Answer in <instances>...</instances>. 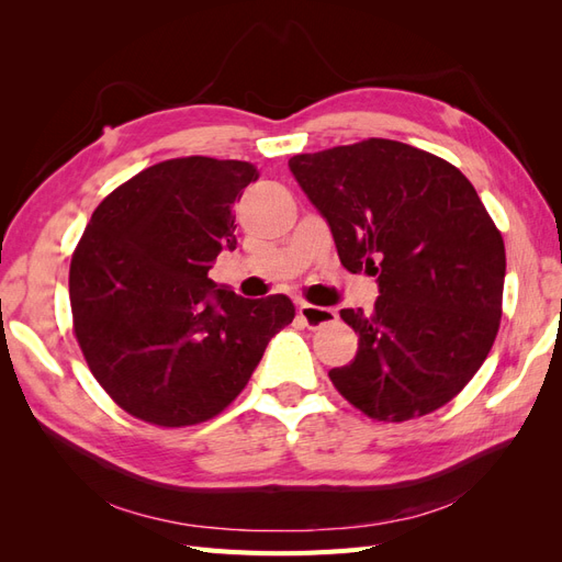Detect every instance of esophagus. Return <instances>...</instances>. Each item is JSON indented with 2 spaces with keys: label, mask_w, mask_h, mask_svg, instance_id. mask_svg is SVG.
Instances as JSON below:
<instances>
[{
  "label": "esophagus",
  "mask_w": 562,
  "mask_h": 562,
  "mask_svg": "<svg viewBox=\"0 0 562 562\" xmlns=\"http://www.w3.org/2000/svg\"><path fill=\"white\" fill-rule=\"evenodd\" d=\"M297 314L304 321V326L307 328H321V326H328V323L337 321L335 310L330 307H316V304H307V302H300L297 304Z\"/></svg>",
  "instance_id": "34e87169"
}]
</instances>
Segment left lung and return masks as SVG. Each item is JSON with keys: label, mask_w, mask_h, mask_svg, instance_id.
Segmentation results:
<instances>
[{"label": "left lung", "mask_w": 562, "mask_h": 562, "mask_svg": "<svg viewBox=\"0 0 562 562\" xmlns=\"http://www.w3.org/2000/svg\"><path fill=\"white\" fill-rule=\"evenodd\" d=\"M291 171L330 225L349 271L378 277L335 389L372 419L403 422L452 401L479 372L502 318V234L459 168L396 140L297 155Z\"/></svg>", "instance_id": "obj_1"}]
</instances>
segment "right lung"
Wrapping results in <instances>:
<instances>
[{"instance_id": "right-lung-1", "label": "right lung", "mask_w": 562, "mask_h": 562, "mask_svg": "<svg viewBox=\"0 0 562 562\" xmlns=\"http://www.w3.org/2000/svg\"><path fill=\"white\" fill-rule=\"evenodd\" d=\"M248 161L184 157L145 168L93 211L70 265L75 335L119 407L159 427L217 415L295 318L285 295L248 300L209 279L236 248Z\"/></svg>"}]
</instances>
